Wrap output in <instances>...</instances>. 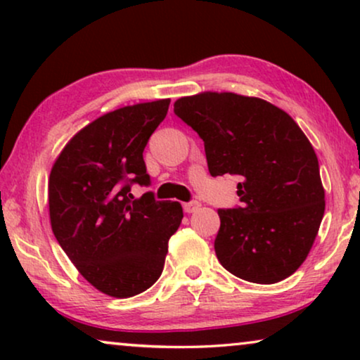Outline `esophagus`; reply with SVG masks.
<instances>
[{"label":"esophagus","mask_w":360,"mask_h":360,"mask_svg":"<svg viewBox=\"0 0 360 360\" xmlns=\"http://www.w3.org/2000/svg\"><path fill=\"white\" fill-rule=\"evenodd\" d=\"M200 201H188V203H184V210L185 213H195V211L200 210Z\"/></svg>","instance_id":"1"}]
</instances>
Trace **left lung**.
Listing matches in <instances>:
<instances>
[{
	"mask_svg": "<svg viewBox=\"0 0 360 360\" xmlns=\"http://www.w3.org/2000/svg\"><path fill=\"white\" fill-rule=\"evenodd\" d=\"M175 115L205 142L213 176L239 175V208L218 210L214 252L252 283H277L308 257L324 214L318 157L293 117L231 91L179 98Z\"/></svg>",
	"mask_w": 360,
	"mask_h": 360,
	"instance_id": "left-lung-1",
	"label": "left lung"
}]
</instances>
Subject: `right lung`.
Listing matches in <instances>:
<instances>
[{
	"label": "right lung",
	"instance_id": "add662e5",
	"mask_svg": "<svg viewBox=\"0 0 360 360\" xmlns=\"http://www.w3.org/2000/svg\"><path fill=\"white\" fill-rule=\"evenodd\" d=\"M170 100L137 103L91 121L67 142L49 176L53 236L98 292L131 298L164 270L179 201L134 198L131 184L149 185L144 147L165 120Z\"/></svg>",
	"mask_w": 360,
	"mask_h": 360
}]
</instances>
